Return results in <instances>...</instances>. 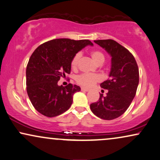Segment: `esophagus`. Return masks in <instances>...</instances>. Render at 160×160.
Listing matches in <instances>:
<instances>
[{
  "instance_id": "esophagus-1",
  "label": "esophagus",
  "mask_w": 160,
  "mask_h": 160,
  "mask_svg": "<svg viewBox=\"0 0 160 160\" xmlns=\"http://www.w3.org/2000/svg\"><path fill=\"white\" fill-rule=\"evenodd\" d=\"M81 90L82 91V92H88V91H89V89H88V88H84V87H82Z\"/></svg>"
}]
</instances>
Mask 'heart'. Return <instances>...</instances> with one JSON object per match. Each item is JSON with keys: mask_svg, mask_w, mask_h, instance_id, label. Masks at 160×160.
<instances>
[{"mask_svg": "<svg viewBox=\"0 0 160 160\" xmlns=\"http://www.w3.org/2000/svg\"><path fill=\"white\" fill-rule=\"evenodd\" d=\"M91 56H92V59L94 60L97 63L101 64L104 62L105 56L102 52L99 51V50H94V51L91 52ZM81 54L77 53L72 58V61H71V66L73 68H76L78 66L79 60L80 59ZM77 82L78 84L81 85L85 87H92V86L101 80V78L100 75L96 74H82L77 77L76 79Z\"/></svg>", "mask_w": 160, "mask_h": 160, "instance_id": "heart-1", "label": "heart"}]
</instances>
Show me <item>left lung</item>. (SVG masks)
Segmentation results:
<instances>
[{
  "mask_svg": "<svg viewBox=\"0 0 160 160\" xmlns=\"http://www.w3.org/2000/svg\"><path fill=\"white\" fill-rule=\"evenodd\" d=\"M94 42L112 56V68L108 80L100 84L108 90L106 97L100 94L97 102L90 105L97 117L114 120L124 114L136 95L139 84V68L133 54L114 40H98Z\"/></svg>",
  "mask_w": 160,
  "mask_h": 160,
  "instance_id": "left-lung-1",
  "label": "left lung"
}]
</instances>
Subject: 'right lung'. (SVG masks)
Returning <instances> with one entry per match:
<instances>
[{
  "instance_id": "right-lung-1",
  "label": "right lung",
  "mask_w": 160,
  "mask_h": 160,
  "mask_svg": "<svg viewBox=\"0 0 160 160\" xmlns=\"http://www.w3.org/2000/svg\"><path fill=\"white\" fill-rule=\"evenodd\" d=\"M89 40L60 38L38 46L30 57L26 66V91L34 108L41 114L54 117L72 106L73 94L80 86L72 83L58 86L60 78L71 72V61Z\"/></svg>"
}]
</instances>
